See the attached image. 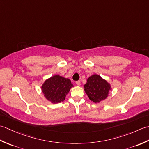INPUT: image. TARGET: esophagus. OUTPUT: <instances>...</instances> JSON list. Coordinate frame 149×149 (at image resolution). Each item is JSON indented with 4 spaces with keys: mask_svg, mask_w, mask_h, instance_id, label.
Instances as JSON below:
<instances>
[{
    "mask_svg": "<svg viewBox=\"0 0 149 149\" xmlns=\"http://www.w3.org/2000/svg\"><path fill=\"white\" fill-rule=\"evenodd\" d=\"M76 84L77 85H78V86H80V85H81V82L80 81H76Z\"/></svg>",
    "mask_w": 149,
    "mask_h": 149,
    "instance_id": "34e87169",
    "label": "esophagus"
}]
</instances>
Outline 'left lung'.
Returning <instances> with one entry per match:
<instances>
[{"instance_id": "1", "label": "left lung", "mask_w": 149, "mask_h": 149, "mask_svg": "<svg viewBox=\"0 0 149 149\" xmlns=\"http://www.w3.org/2000/svg\"><path fill=\"white\" fill-rule=\"evenodd\" d=\"M110 90L109 84L97 74L90 76L84 84L85 92L90 99L95 103L106 99Z\"/></svg>"}]
</instances>
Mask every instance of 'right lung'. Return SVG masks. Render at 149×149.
Returning <instances> with one entry per match:
<instances>
[{
    "instance_id": "1",
    "label": "right lung",
    "mask_w": 149,
    "mask_h": 149,
    "mask_svg": "<svg viewBox=\"0 0 149 149\" xmlns=\"http://www.w3.org/2000/svg\"><path fill=\"white\" fill-rule=\"evenodd\" d=\"M72 86H74L68 79L56 75L45 81L42 89L46 99L52 103L56 104L65 100Z\"/></svg>"
}]
</instances>
